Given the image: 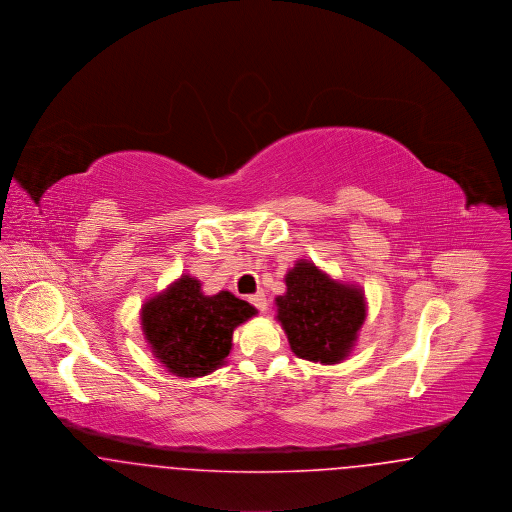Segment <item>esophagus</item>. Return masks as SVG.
<instances>
[{"label":"esophagus","mask_w":512,"mask_h":512,"mask_svg":"<svg viewBox=\"0 0 512 512\" xmlns=\"http://www.w3.org/2000/svg\"><path fill=\"white\" fill-rule=\"evenodd\" d=\"M249 301L259 309V311H267V295L263 292H257L255 295H249Z\"/></svg>","instance_id":"1"}]
</instances>
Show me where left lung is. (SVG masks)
Wrapping results in <instances>:
<instances>
[{
	"mask_svg": "<svg viewBox=\"0 0 512 512\" xmlns=\"http://www.w3.org/2000/svg\"><path fill=\"white\" fill-rule=\"evenodd\" d=\"M286 292L274 299L276 320L299 359L338 365L359 340L368 315L365 290L334 278L311 259H297L286 276Z\"/></svg>",
	"mask_w": 512,
	"mask_h": 512,
	"instance_id": "8db88e82",
	"label": "left lung"
}]
</instances>
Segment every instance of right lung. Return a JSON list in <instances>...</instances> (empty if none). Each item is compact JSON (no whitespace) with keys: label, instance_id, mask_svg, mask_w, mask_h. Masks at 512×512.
<instances>
[{"label":"right lung","instance_id":"1","mask_svg":"<svg viewBox=\"0 0 512 512\" xmlns=\"http://www.w3.org/2000/svg\"><path fill=\"white\" fill-rule=\"evenodd\" d=\"M257 309L228 290L205 295L201 280L184 272L147 297L140 324L153 357L178 378H201L226 365L232 336Z\"/></svg>","mask_w":512,"mask_h":512}]
</instances>
